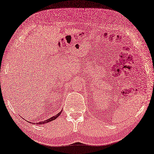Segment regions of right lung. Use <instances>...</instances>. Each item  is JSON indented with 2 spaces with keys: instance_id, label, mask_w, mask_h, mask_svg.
<instances>
[{
  "instance_id": "add662e5",
  "label": "right lung",
  "mask_w": 154,
  "mask_h": 154,
  "mask_svg": "<svg viewBox=\"0 0 154 154\" xmlns=\"http://www.w3.org/2000/svg\"><path fill=\"white\" fill-rule=\"evenodd\" d=\"M62 110L59 112V113H58L57 114H56L55 116H53V117H51V118H49V119H46V120H45L44 122H39V123H33L34 124H43V123H48V122H51V121H53V120H55V119L57 118L58 116H59V115L61 114V112H62Z\"/></svg>"
}]
</instances>
